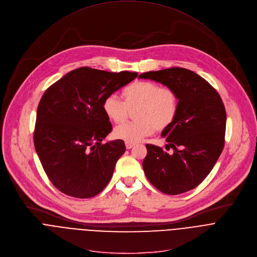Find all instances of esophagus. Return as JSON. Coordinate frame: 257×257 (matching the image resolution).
<instances>
[{"mask_svg":"<svg viewBox=\"0 0 257 257\" xmlns=\"http://www.w3.org/2000/svg\"><path fill=\"white\" fill-rule=\"evenodd\" d=\"M126 148L127 149H131L133 146H134V143H129V142H126Z\"/></svg>","mask_w":257,"mask_h":257,"instance_id":"1","label":"esophagus"}]
</instances>
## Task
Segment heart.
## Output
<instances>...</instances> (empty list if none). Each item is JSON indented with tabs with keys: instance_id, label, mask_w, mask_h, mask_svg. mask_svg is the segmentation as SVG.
Masks as SVG:
<instances>
[{
	"instance_id": "1",
	"label": "heart",
	"mask_w": 257,
	"mask_h": 257,
	"mask_svg": "<svg viewBox=\"0 0 257 257\" xmlns=\"http://www.w3.org/2000/svg\"><path fill=\"white\" fill-rule=\"evenodd\" d=\"M124 102L115 95H110L103 102V111L109 120L115 123L124 121L128 110L133 112L132 122H127L114 129L117 139L136 143L150 135L154 129L162 131L172 125L179 110L176 92L150 80H139L128 85L122 92Z\"/></svg>"
}]
</instances>
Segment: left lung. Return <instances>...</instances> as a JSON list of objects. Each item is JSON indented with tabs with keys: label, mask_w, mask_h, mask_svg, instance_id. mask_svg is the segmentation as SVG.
<instances>
[{
	"label": "left lung",
	"mask_w": 257,
	"mask_h": 257,
	"mask_svg": "<svg viewBox=\"0 0 257 257\" xmlns=\"http://www.w3.org/2000/svg\"><path fill=\"white\" fill-rule=\"evenodd\" d=\"M173 89L179 99L175 121L161 132L173 148L169 154L161 147L146 144L142 166L148 181L166 195H180L198 187L210 174L225 142L226 111L221 97L196 72L172 67L141 73Z\"/></svg>",
	"instance_id": "8db88e82"
}]
</instances>
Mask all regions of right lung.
<instances>
[{
    "mask_svg": "<svg viewBox=\"0 0 257 257\" xmlns=\"http://www.w3.org/2000/svg\"><path fill=\"white\" fill-rule=\"evenodd\" d=\"M137 75L84 66L66 73L43 94L34 146L45 174L61 193L89 199L109 184L126 147L120 139L102 143L112 131L103 102Z\"/></svg>",
    "mask_w": 257,
    "mask_h": 257,
    "instance_id": "obj_1",
    "label": "right lung"
}]
</instances>
